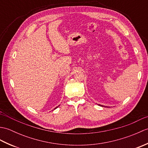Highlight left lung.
<instances>
[{"label": "left lung", "instance_id": "obj_1", "mask_svg": "<svg viewBox=\"0 0 148 148\" xmlns=\"http://www.w3.org/2000/svg\"><path fill=\"white\" fill-rule=\"evenodd\" d=\"M99 106H102V107H103V106H102V105H100V104H99ZM105 108H108V107L107 106H104Z\"/></svg>", "mask_w": 148, "mask_h": 148}]
</instances>
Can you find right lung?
<instances>
[{
    "label": "right lung",
    "mask_w": 148,
    "mask_h": 148,
    "mask_svg": "<svg viewBox=\"0 0 148 148\" xmlns=\"http://www.w3.org/2000/svg\"><path fill=\"white\" fill-rule=\"evenodd\" d=\"M58 106H57V107H56V108H55V109H56V108H58Z\"/></svg>",
    "instance_id": "1"
}]
</instances>
